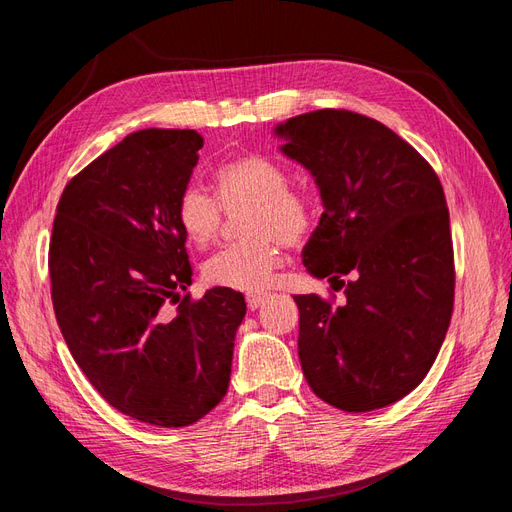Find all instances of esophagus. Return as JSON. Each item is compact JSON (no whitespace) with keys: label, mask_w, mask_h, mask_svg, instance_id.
<instances>
[{"label":"esophagus","mask_w":512,"mask_h":512,"mask_svg":"<svg viewBox=\"0 0 512 512\" xmlns=\"http://www.w3.org/2000/svg\"><path fill=\"white\" fill-rule=\"evenodd\" d=\"M262 303H265V294H256V292H252V294H247V307L252 309H258Z\"/></svg>","instance_id":"1"}]
</instances>
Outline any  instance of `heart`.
Returning <instances> with one entry per match:
<instances>
[{
    "label": "heart",
    "instance_id": "heart-1",
    "mask_svg": "<svg viewBox=\"0 0 512 512\" xmlns=\"http://www.w3.org/2000/svg\"><path fill=\"white\" fill-rule=\"evenodd\" d=\"M213 183L222 208L198 188H188L179 196L177 222L183 235L198 250H205L220 237L222 209L226 213L252 209L245 220V237L254 241L215 254L205 265V280L239 292L265 290L282 265L280 239L288 245L301 241L312 224V209L303 196L288 190L284 170L260 156L224 164Z\"/></svg>",
    "mask_w": 512,
    "mask_h": 512
}]
</instances>
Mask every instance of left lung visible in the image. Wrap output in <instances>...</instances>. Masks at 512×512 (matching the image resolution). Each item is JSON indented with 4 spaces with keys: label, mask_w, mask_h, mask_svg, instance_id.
I'll return each instance as SVG.
<instances>
[{
    "label": "left lung",
    "mask_w": 512,
    "mask_h": 512,
    "mask_svg": "<svg viewBox=\"0 0 512 512\" xmlns=\"http://www.w3.org/2000/svg\"><path fill=\"white\" fill-rule=\"evenodd\" d=\"M273 134L322 198L324 213L301 254L307 273L331 284L352 277L337 307L318 294L294 297L303 376L344 412L395 404L427 376L453 314L440 179L404 138L359 113H303Z\"/></svg>",
    "instance_id": "obj_1"
}]
</instances>
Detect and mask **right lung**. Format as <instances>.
<instances>
[{
    "label": "right lung",
    "instance_id": "right-lung-1",
    "mask_svg": "<svg viewBox=\"0 0 512 512\" xmlns=\"http://www.w3.org/2000/svg\"><path fill=\"white\" fill-rule=\"evenodd\" d=\"M203 143L196 130L128 134L66 185L53 222L51 297L76 365L156 427L192 425L224 399L247 309L230 288L181 297L192 265L177 203Z\"/></svg>",
    "mask_w": 512,
    "mask_h": 512
}]
</instances>
